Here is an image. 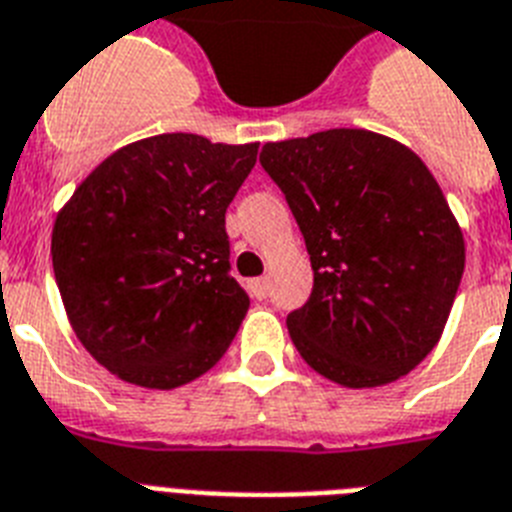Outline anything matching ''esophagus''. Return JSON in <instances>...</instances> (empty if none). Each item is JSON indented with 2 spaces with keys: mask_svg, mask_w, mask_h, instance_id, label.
Instances as JSON below:
<instances>
[{
  "mask_svg": "<svg viewBox=\"0 0 512 512\" xmlns=\"http://www.w3.org/2000/svg\"><path fill=\"white\" fill-rule=\"evenodd\" d=\"M249 292L257 299L268 297V278H255V281H249Z\"/></svg>",
  "mask_w": 512,
  "mask_h": 512,
  "instance_id": "34e87169",
  "label": "esophagus"
}]
</instances>
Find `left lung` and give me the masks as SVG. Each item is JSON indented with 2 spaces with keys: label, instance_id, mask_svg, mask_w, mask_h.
I'll return each mask as SVG.
<instances>
[{
  "label": "left lung",
  "instance_id": "1",
  "mask_svg": "<svg viewBox=\"0 0 512 512\" xmlns=\"http://www.w3.org/2000/svg\"><path fill=\"white\" fill-rule=\"evenodd\" d=\"M260 165L313 265V294L286 318L302 360L347 389L407 376L442 339L465 270L463 231L431 170L363 128L268 141Z\"/></svg>",
  "mask_w": 512,
  "mask_h": 512
}]
</instances>
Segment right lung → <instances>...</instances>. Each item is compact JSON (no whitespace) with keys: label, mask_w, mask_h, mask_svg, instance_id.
Wrapping results in <instances>:
<instances>
[{"label":"right lung","mask_w":512,"mask_h":512,"mask_svg":"<svg viewBox=\"0 0 512 512\" xmlns=\"http://www.w3.org/2000/svg\"><path fill=\"white\" fill-rule=\"evenodd\" d=\"M257 141L160 134L112 152L52 228L62 305L99 365L144 389H176L218 363L249 297L228 273L226 207Z\"/></svg>","instance_id":"add662e5"}]
</instances>
